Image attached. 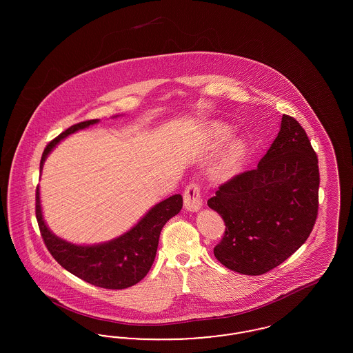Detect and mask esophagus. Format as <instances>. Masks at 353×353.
Listing matches in <instances>:
<instances>
[{
    "mask_svg": "<svg viewBox=\"0 0 353 353\" xmlns=\"http://www.w3.org/2000/svg\"><path fill=\"white\" fill-rule=\"evenodd\" d=\"M184 206L189 212H197L202 206L201 192L200 185L197 183H190L185 188Z\"/></svg>",
    "mask_w": 353,
    "mask_h": 353,
    "instance_id": "obj_1",
    "label": "esophagus"
}]
</instances>
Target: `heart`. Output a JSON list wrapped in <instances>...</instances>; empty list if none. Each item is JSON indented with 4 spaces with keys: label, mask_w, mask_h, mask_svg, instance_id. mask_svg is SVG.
<instances>
[{
    "label": "heart",
    "mask_w": 353,
    "mask_h": 353,
    "mask_svg": "<svg viewBox=\"0 0 353 353\" xmlns=\"http://www.w3.org/2000/svg\"><path fill=\"white\" fill-rule=\"evenodd\" d=\"M230 134H232L230 128L219 123L210 125L209 128V137L213 145H219L223 141H226L230 137ZM246 154H248L246 143L241 139L233 140L223 151L221 152L216 163L210 169V176L219 181H226L233 179L242 168Z\"/></svg>",
    "instance_id": "heart-1"
}]
</instances>
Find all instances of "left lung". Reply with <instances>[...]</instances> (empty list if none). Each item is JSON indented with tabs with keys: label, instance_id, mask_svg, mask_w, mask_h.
<instances>
[{
	"label": "left lung",
	"instance_id": "obj_1",
	"mask_svg": "<svg viewBox=\"0 0 353 353\" xmlns=\"http://www.w3.org/2000/svg\"><path fill=\"white\" fill-rule=\"evenodd\" d=\"M318 156L302 125L282 117L279 134L258 167L221 185L208 200L225 222L214 248L235 272L262 275L279 266L311 234L319 206Z\"/></svg>",
	"mask_w": 353,
	"mask_h": 353
}]
</instances>
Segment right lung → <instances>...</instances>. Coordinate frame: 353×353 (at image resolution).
Wrapping results in <instances>:
<instances>
[{
	"mask_svg": "<svg viewBox=\"0 0 353 353\" xmlns=\"http://www.w3.org/2000/svg\"><path fill=\"white\" fill-rule=\"evenodd\" d=\"M99 120H85L74 124L48 144L41 157L39 170L54 147L79 130L97 124ZM183 208L181 194H174L156 203L131 230L98 245H75L55 234L48 228L39 200V188L35 192V216L43 242L52 258L75 276L101 288L121 290L140 282L154 261L161 229Z\"/></svg>",
	"mask_w": 353,
	"mask_h": 353,
	"instance_id": "1",
	"label": "right lung"
}]
</instances>
